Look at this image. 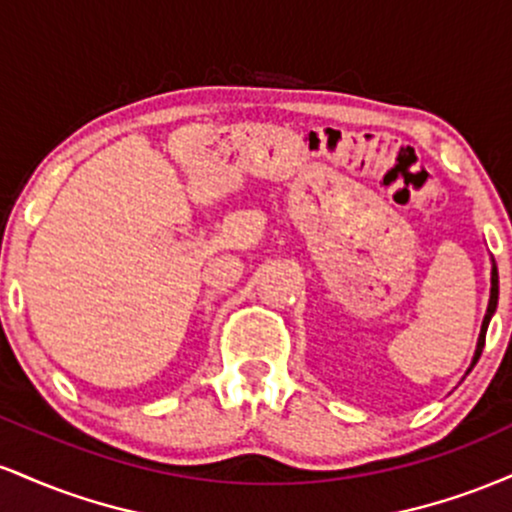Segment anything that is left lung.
Returning a JSON list of instances; mask_svg holds the SVG:
<instances>
[{
    "instance_id": "1",
    "label": "left lung",
    "mask_w": 512,
    "mask_h": 512,
    "mask_svg": "<svg viewBox=\"0 0 512 512\" xmlns=\"http://www.w3.org/2000/svg\"><path fill=\"white\" fill-rule=\"evenodd\" d=\"M496 305H498V267H496V262H493V257H491V296H489V308H486L484 322H481V332H479V339H477V349H474V356H472V366L467 368V373H464V375H469V370L477 366V361H479V356H481V349H484V342H486V330H489L491 317H493V313H496Z\"/></svg>"
}]
</instances>
